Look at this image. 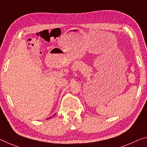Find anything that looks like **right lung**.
<instances>
[{
	"mask_svg": "<svg viewBox=\"0 0 147 147\" xmlns=\"http://www.w3.org/2000/svg\"><path fill=\"white\" fill-rule=\"evenodd\" d=\"M55 114H56V113H55ZM55 114H54V115H55ZM54 115H53V116H54ZM51 117H50V118H49V119H51Z\"/></svg>",
	"mask_w": 147,
	"mask_h": 147,
	"instance_id": "right-lung-1",
	"label": "right lung"
}]
</instances>
